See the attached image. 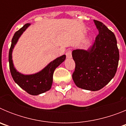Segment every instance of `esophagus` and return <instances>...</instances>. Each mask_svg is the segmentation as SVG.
I'll use <instances>...</instances> for the list:
<instances>
[{
	"mask_svg": "<svg viewBox=\"0 0 126 126\" xmlns=\"http://www.w3.org/2000/svg\"><path fill=\"white\" fill-rule=\"evenodd\" d=\"M65 55H66L67 58H68V59L72 57V52H71V50H68L67 51L66 53H65Z\"/></svg>",
	"mask_w": 126,
	"mask_h": 126,
	"instance_id": "esophagus-1",
	"label": "esophagus"
}]
</instances>
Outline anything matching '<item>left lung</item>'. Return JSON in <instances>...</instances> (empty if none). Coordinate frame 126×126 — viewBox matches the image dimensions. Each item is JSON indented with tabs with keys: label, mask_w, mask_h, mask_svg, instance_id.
Here are the masks:
<instances>
[{
	"label": "left lung",
	"mask_w": 126,
	"mask_h": 126,
	"mask_svg": "<svg viewBox=\"0 0 126 126\" xmlns=\"http://www.w3.org/2000/svg\"><path fill=\"white\" fill-rule=\"evenodd\" d=\"M98 30L94 43L88 50L72 52L76 67L73 79L78 88L98 91L113 78L119 60L115 34L102 22L94 20Z\"/></svg>",
	"instance_id": "1"
}]
</instances>
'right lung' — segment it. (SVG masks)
Segmentation results:
<instances>
[{
	"label": "right lung",
	"mask_w": 126,
	"mask_h": 126,
	"mask_svg": "<svg viewBox=\"0 0 126 126\" xmlns=\"http://www.w3.org/2000/svg\"><path fill=\"white\" fill-rule=\"evenodd\" d=\"M29 26H30V23L24 24L21 28L14 33L9 52V68L11 75L16 83H17L20 87L29 94L32 95H38L50 90L53 82V72L60 64L65 61V55H62L53 60L50 62L45 68H43L42 71L37 73L24 75L19 73L16 69L13 64L12 53L13 48L17 43L19 37Z\"/></svg>",
	"instance_id": "right-lung-1"
}]
</instances>
